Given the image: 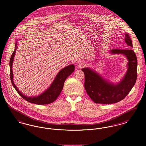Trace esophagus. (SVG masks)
I'll return each instance as SVG.
<instances>
[{"label":"esophagus","instance_id":"34e87169","mask_svg":"<svg viewBox=\"0 0 146 146\" xmlns=\"http://www.w3.org/2000/svg\"><path fill=\"white\" fill-rule=\"evenodd\" d=\"M85 65H86L85 63L84 62H80L78 64V68L79 69H82V68H83V67L85 66Z\"/></svg>","mask_w":146,"mask_h":146}]
</instances>
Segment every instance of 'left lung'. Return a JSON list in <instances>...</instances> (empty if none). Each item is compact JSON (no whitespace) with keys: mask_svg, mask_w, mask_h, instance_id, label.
I'll list each match as a JSON object with an SVG mask.
<instances>
[{"mask_svg":"<svg viewBox=\"0 0 146 146\" xmlns=\"http://www.w3.org/2000/svg\"><path fill=\"white\" fill-rule=\"evenodd\" d=\"M125 42L132 48V40L125 34ZM111 54H122L128 59V69L123 80L117 84L107 82L89 68L82 69L85 75L84 87L91 99L96 104H112L123 100L136 83L137 73V57L132 50L113 49Z\"/></svg>","mask_w":146,"mask_h":146,"instance_id":"8db88e82","label":"left lung"}]
</instances>
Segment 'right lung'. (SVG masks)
I'll list each match as a JSON object with an SVG mask.
<instances>
[{
    "instance_id": "obj_1",
    "label": "right lung",
    "mask_w": 146,
    "mask_h": 146,
    "mask_svg": "<svg viewBox=\"0 0 146 146\" xmlns=\"http://www.w3.org/2000/svg\"><path fill=\"white\" fill-rule=\"evenodd\" d=\"M16 45L17 42L15 43V50L11 56L9 63L10 68V79L14 88L17 91V92L21 96V97L31 104H46L52 103L57 99V98L60 95L61 91L62 90L64 83L67 78L70 76L71 73L74 70V65L71 64L61 70L56 76L55 79L54 80L53 83L51 84L49 88L45 91H44L42 94L36 97H27L23 95L21 92L18 90L17 86L15 85L13 82V72L12 70V66L14 61V56L17 48Z\"/></svg>"
}]
</instances>
